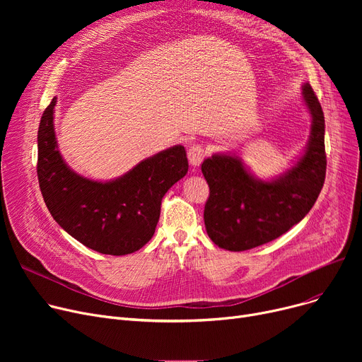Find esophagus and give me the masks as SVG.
Wrapping results in <instances>:
<instances>
[{
  "instance_id": "34e87169",
  "label": "esophagus",
  "mask_w": 362,
  "mask_h": 362,
  "mask_svg": "<svg viewBox=\"0 0 362 362\" xmlns=\"http://www.w3.org/2000/svg\"><path fill=\"white\" fill-rule=\"evenodd\" d=\"M205 157V151H204V146L199 145V144H194L189 146L187 149V158H189V163H191V165L197 167L202 163Z\"/></svg>"
}]
</instances>
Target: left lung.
I'll return each instance as SVG.
<instances>
[{
	"instance_id": "obj_1",
	"label": "left lung",
	"mask_w": 362,
	"mask_h": 362,
	"mask_svg": "<svg viewBox=\"0 0 362 362\" xmlns=\"http://www.w3.org/2000/svg\"><path fill=\"white\" fill-rule=\"evenodd\" d=\"M302 97L311 117V136L303 156L286 173L262 182L236 156L216 154L201 170L210 186L204 208L205 229L218 248L246 251L286 233L315 204L326 179L325 114L310 83Z\"/></svg>"
}]
</instances>
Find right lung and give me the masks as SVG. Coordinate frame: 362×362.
Wrapping results in <instances>:
<instances>
[{
	"instance_id": "obj_1",
	"label": "right lung",
	"mask_w": 362,
	"mask_h": 362,
	"mask_svg": "<svg viewBox=\"0 0 362 362\" xmlns=\"http://www.w3.org/2000/svg\"><path fill=\"white\" fill-rule=\"evenodd\" d=\"M52 98L37 130V180L54 220L88 248L105 255L132 254L151 240L168 189L187 173L182 145L158 152L111 182L86 179L57 148Z\"/></svg>"
}]
</instances>
